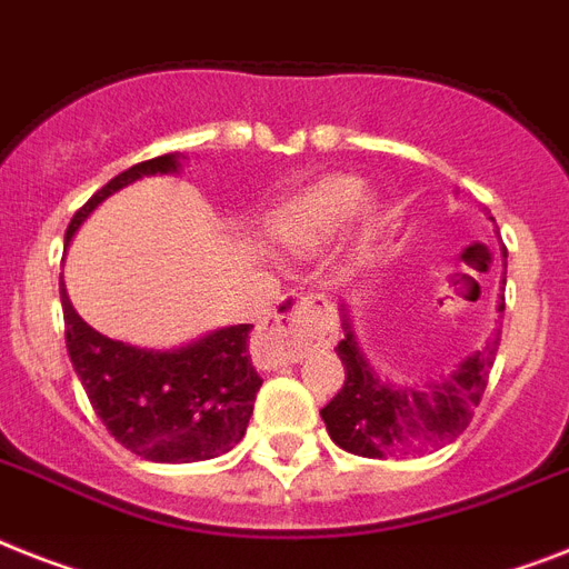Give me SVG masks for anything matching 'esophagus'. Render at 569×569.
Wrapping results in <instances>:
<instances>
[{
	"label": "esophagus",
	"instance_id": "34e87169",
	"mask_svg": "<svg viewBox=\"0 0 569 569\" xmlns=\"http://www.w3.org/2000/svg\"><path fill=\"white\" fill-rule=\"evenodd\" d=\"M332 330V309L325 298L289 292L280 298L269 321L253 339V359L271 371L280 365L300 362L309 345H316Z\"/></svg>",
	"mask_w": 569,
	"mask_h": 569
}]
</instances>
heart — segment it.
Returning <instances> with one entry per match:
<instances>
[{"instance_id": "obj_1", "label": "heart", "mask_w": 569, "mask_h": 569, "mask_svg": "<svg viewBox=\"0 0 569 569\" xmlns=\"http://www.w3.org/2000/svg\"><path fill=\"white\" fill-rule=\"evenodd\" d=\"M365 180L357 174H327L289 198L271 219V237L292 251H309L327 242L357 212Z\"/></svg>"}]
</instances>
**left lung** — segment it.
<instances>
[{"mask_svg": "<svg viewBox=\"0 0 569 569\" xmlns=\"http://www.w3.org/2000/svg\"><path fill=\"white\" fill-rule=\"evenodd\" d=\"M497 345L500 339L488 341L441 382H429L423 389L391 386L371 371L345 312V339L336 348L345 365V386L321 409L327 432L341 450L365 459L412 456L452 441L482 400Z\"/></svg>", "mask_w": 569, "mask_h": 569, "instance_id": "left-lung-1", "label": "left lung"}]
</instances>
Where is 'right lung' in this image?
I'll use <instances>...</instances> for the list:
<instances>
[{"instance_id": "obj_1", "label": "right lung", "mask_w": 569, "mask_h": 569, "mask_svg": "<svg viewBox=\"0 0 569 569\" xmlns=\"http://www.w3.org/2000/svg\"><path fill=\"white\" fill-rule=\"evenodd\" d=\"M178 172V154L142 160L108 180L67 228V242L96 207L146 174ZM67 350L92 409L124 450L149 461L216 459L242 441L262 380L251 365V325L221 327L178 350H146L92 330L60 289Z\"/></svg>"}]
</instances>
